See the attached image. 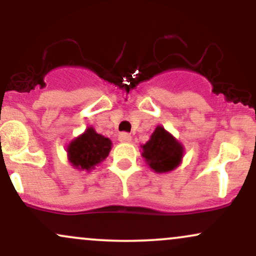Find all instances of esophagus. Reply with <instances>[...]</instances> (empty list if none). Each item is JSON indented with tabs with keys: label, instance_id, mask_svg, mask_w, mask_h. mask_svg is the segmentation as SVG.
Instances as JSON below:
<instances>
[{
	"label": "esophagus",
	"instance_id": "1",
	"mask_svg": "<svg viewBox=\"0 0 256 256\" xmlns=\"http://www.w3.org/2000/svg\"><path fill=\"white\" fill-rule=\"evenodd\" d=\"M131 138H132L131 134H128V132H122V134H119V136H118V140L122 143L131 142Z\"/></svg>",
	"mask_w": 256,
	"mask_h": 256
}]
</instances>
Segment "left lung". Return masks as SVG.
<instances>
[{
    "instance_id": "1",
    "label": "left lung",
    "mask_w": 256,
    "mask_h": 256,
    "mask_svg": "<svg viewBox=\"0 0 256 256\" xmlns=\"http://www.w3.org/2000/svg\"><path fill=\"white\" fill-rule=\"evenodd\" d=\"M142 148V156L149 167L158 173L174 170L183 158V146L161 126L155 128L150 140Z\"/></svg>"
}]
</instances>
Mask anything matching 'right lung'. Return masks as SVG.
Masks as SVG:
<instances>
[{
  "label": "right lung",
  "instance_id": "add662e5",
  "mask_svg": "<svg viewBox=\"0 0 256 256\" xmlns=\"http://www.w3.org/2000/svg\"><path fill=\"white\" fill-rule=\"evenodd\" d=\"M110 146V138H106L90 128L70 143L67 148L68 160L80 171L91 170L108 156Z\"/></svg>",
  "mask_w": 256,
  "mask_h": 256
}]
</instances>
